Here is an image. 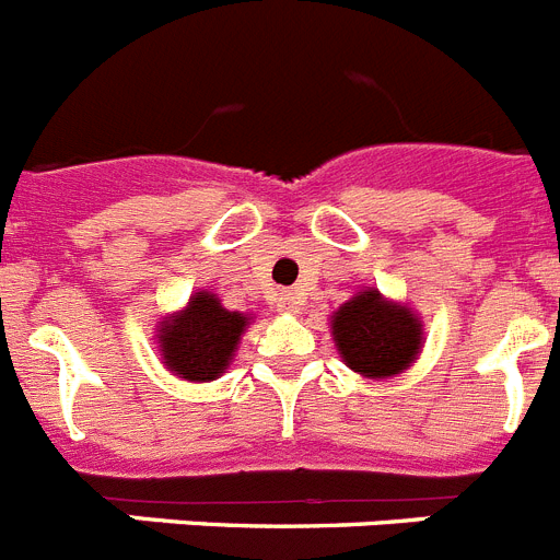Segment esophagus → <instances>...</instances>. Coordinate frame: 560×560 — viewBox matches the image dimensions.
Masks as SVG:
<instances>
[{
  "label": "esophagus",
  "mask_w": 560,
  "mask_h": 560,
  "mask_svg": "<svg viewBox=\"0 0 560 560\" xmlns=\"http://www.w3.org/2000/svg\"><path fill=\"white\" fill-rule=\"evenodd\" d=\"M300 291L289 289V291H280V298H277V312H283V314H298L300 312Z\"/></svg>",
  "instance_id": "obj_1"
}]
</instances>
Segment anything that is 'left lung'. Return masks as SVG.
<instances>
[{"mask_svg": "<svg viewBox=\"0 0 560 560\" xmlns=\"http://www.w3.org/2000/svg\"><path fill=\"white\" fill-rule=\"evenodd\" d=\"M334 342L351 371L371 380L394 376L417 360L422 326L405 308L380 298V291H360L331 319Z\"/></svg>", "mask_w": 560, "mask_h": 560, "instance_id": "obj_1", "label": "left lung"}]
</instances>
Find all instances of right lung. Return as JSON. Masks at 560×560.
<instances>
[{"mask_svg": "<svg viewBox=\"0 0 560 560\" xmlns=\"http://www.w3.org/2000/svg\"><path fill=\"white\" fill-rule=\"evenodd\" d=\"M243 328V314L226 312L214 294L198 291L186 305V312L164 319L158 339L170 371L184 380L209 382L226 371Z\"/></svg>", "mask_w": 560, "mask_h": 560, "instance_id": "add662e5", "label": "right lung"}]
</instances>
